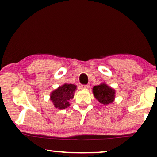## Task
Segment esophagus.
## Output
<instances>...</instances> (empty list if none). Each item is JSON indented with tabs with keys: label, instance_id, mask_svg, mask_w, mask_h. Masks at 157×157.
<instances>
[{
	"label": "esophagus",
	"instance_id": "1",
	"mask_svg": "<svg viewBox=\"0 0 157 157\" xmlns=\"http://www.w3.org/2000/svg\"><path fill=\"white\" fill-rule=\"evenodd\" d=\"M81 89H89V84H82L81 85Z\"/></svg>",
	"mask_w": 157,
	"mask_h": 157
}]
</instances>
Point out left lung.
I'll return each mask as SVG.
<instances>
[{"label":"left lung","mask_w":157,"mask_h":157,"mask_svg":"<svg viewBox=\"0 0 157 157\" xmlns=\"http://www.w3.org/2000/svg\"><path fill=\"white\" fill-rule=\"evenodd\" d=\"M93 93L95 98L101 104L107 105L113 102L115 97V91L105 83L96 86L93 88Z\"/></svg>","instance_id":"obj_1"}]
</instances>
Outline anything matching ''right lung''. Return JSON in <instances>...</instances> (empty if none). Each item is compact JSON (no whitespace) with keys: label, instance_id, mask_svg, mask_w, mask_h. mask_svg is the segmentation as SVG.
Instances as JSON below:
<instances>
[{"label":"right lung","instance_id":"add662e5","mask_svg":"<svg viewBox=\"0 0 157 157\" xmlns=\"http://www.w3.org/2000/svg\"><path fill=\"white\" fill-rule=\"evenodd\" d=\"M76 86L71 83H65L53 91L51 94V100L56 108L64 109L69 106L68 101L74 98Z\"/></svg>","mask_w":157,"mask_h":157}]
</instances>
